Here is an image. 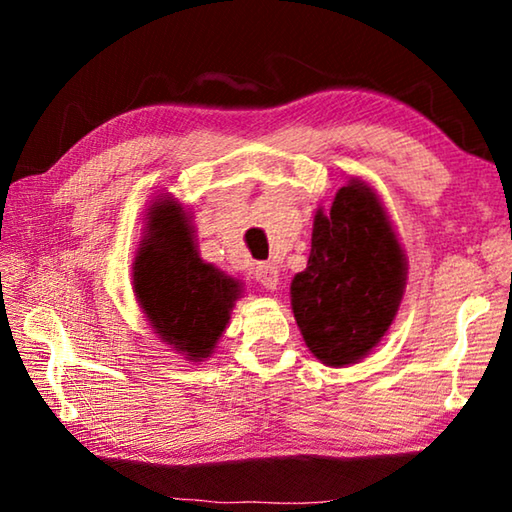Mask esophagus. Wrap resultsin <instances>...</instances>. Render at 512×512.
I'll list each match as a JSON object with an SVG mask.
<instances>
[{"label": "esophagus", "instance_id": "34e87169", "mask_svg": "<svg viewBox=\"0 0 512 512\" xmlns=\"http://www.w3.org/2000/svg\"><path fill=\"white\" fill-rule=\"evenodd\" d=\"M255 280L264 289H277V284H280V268L271 262H259L255 266Z\"/></svg>", "mask_w": 512, "mask_h": 512}]
</instances>
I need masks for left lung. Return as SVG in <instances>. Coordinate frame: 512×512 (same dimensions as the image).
<instances>
[{"label":"left lung","instance_id":"obj_1","mask_svg":"<svg viewBox=\"0 0 512 512\" xmlns=\"http://www.w3.org/2000/svg\"><path fill=\"white\" fill-rule=\"evenodd\" d=\"M406 280L404 253L375 192L359 180L314 219L307 268L291 307L307 348L327 366L354 363L391 327Z\"/></svg>","mask_w":512,"mask_h":512}]
</instances>
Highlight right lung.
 Listing matches in <instances>:
<instances>
[{"label": "right lung", "instance_id": "obj_1", "mask_svg": "<svg viewBox=\"0 0 512 512\" xmlns=\"http://www.w3.org/2000/svg\"><path fill=\"white\" fill-rule=\"evenodd\" d=\"M135 296L164 343L201 361L228 325L239 282L203 264L194 250L183 207L158 201L149 237L135 259Z\"/></svg>", "mask_w": 512, "mask_h": 512}]
</instances>
